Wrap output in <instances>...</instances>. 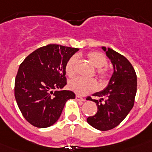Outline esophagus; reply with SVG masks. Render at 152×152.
I'll use <instances>...</instances> for the list:
<instances>
[{"mask_svg": "<svg viewBox=\"0 0 152 152\" xmlns=\"http://www.w3.org/2000/svg\"><path fill=\"white\" fill-rule=\"evenodd\" d=\"M75 99H76V100H77V101H80V102L84 101V100H85L84 98H82L81 96H78V95H76V96H75Z\"/></svg>", "mask_w": 152, "mask_h": 152, "instance_id": "34e87169", "label": "esophagus"}]
</instances>
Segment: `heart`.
Returning <instances> with one entry per match:
<instances>
[{
	"mask_svg": "<svg viewBox=\"0 0 152 152\" xmlns=\"http://www.w3.org/2000/svg\"><path fill=\"white\" fill-rule=\"evenodd\" d=\"M87 58L91 63L93 66L96 68V76L100 79L102 84H107L110 77V72L107 68H106L107 63V58L100 52L93 51L87 55ZM77 63V57L73 56L67 61L65 64V72L70 77H73L76 75V67ZM69 88L80 96H84L89 93L96 91L97 88V84L96 80L91 79L77 77L72 80L69 82Z\"/></svg>",
	"mask_w": 152,
	"mask_h": 152,
	"instance_id": "obj_1",
	"label": "heart"
}]
</instances>
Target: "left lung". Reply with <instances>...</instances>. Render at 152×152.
Listing matches in <instances>:
<instances>
[{
	"label": "left lung",
	"mask_w": 152,
	"mask_h": 152,
	"mask_svg": "<svg viewBox=\"0 0 152 152\" xmlns=\"http://www.w3.org/2000/svg\"><path fill=\"white\" fill-rule=\"evenodd\" d=\"M102 49L111 60L114 72L107 88L94 94L100 100L91 99L96 103L97 112L87 121L96 129L107 131L120 124L133 107L137 77L133 66L125 56L110 48Z\"/></svg>",
	"instance_id": "obj_1"
}]
</instances>
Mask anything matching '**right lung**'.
Returning a JSON list of instances; mask_svg holds the SVG:
<instances>
[{"label": "right lung", "instance_id": "obj_1", "mask_svg": "<svg viewBox=\"0 0 152 152\" xmlns=\"http://www.w3.org/2000/svg\"><path fill=\"white\" fill-rule=\"evenodd\" d=\"M78 50L49 44L32 52L19 67L15 99L23 117L33 126H52L61 116L67 100L75 99L74 92L60 89L67 84V61Z\"/></svg>", "mask_w": 152, "mask_h": 152}]
</instances>
